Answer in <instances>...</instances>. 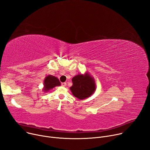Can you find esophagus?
Returning a JSON list of instances; mask_svg holds the SVG:
<instances>
[{
  "instance_id": "obj_1",
  "label": "esophagus",
  "mask_w": 150,
  "mask_h": 150,
  "mask_svg": "<svg viewBox=\"0 0 150 150\" xmlns=\"http://www.w3.org/2000/svg\"><path fill=\"white\" fill-rule=\"evenodd\" d=\"M66 86V83H62V86L65 87Z\"/></svg>"
}]
</instances>
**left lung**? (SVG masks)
Returning a JSON list of instances; mask_svg holds the SVG:
<instances>
[{"label": "left lung", "instance_id": "1", "mask_svg": "<svg viewBox=\"0 0 150 150\" xmlns=\"http://www.w3.org/2000/svg\"><path fill=\"white\" fill-rule=\"evenodd\" d=\"M72 81L73 85L70 90L74 96L79 100L89 98L96 90L94 79L87 72L75 76Z\"/></svg>", "mask_w": 150, "mask_h": 150}]
</instances>
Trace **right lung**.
I'll return each instance as SVG.
<instances>
[{
  "label": "right lung",
  "mask_w": 150,
  "mask_h": 150,
  "mask_svg": "<svg viewBox=\"0 0 150 150\" xmlns=\"http://www.w3.org/2000/svg\"><path fill=\"white\" fill-rule=\"evenodd\" d=\"M60 85L61 83L57 77L49 75L45 78L44 81V88L42 90L46 93L50 90H52L54 87L60 86Z\"/></svg>",
  "instance_id": "right-lung-1"
}]
</instances>
